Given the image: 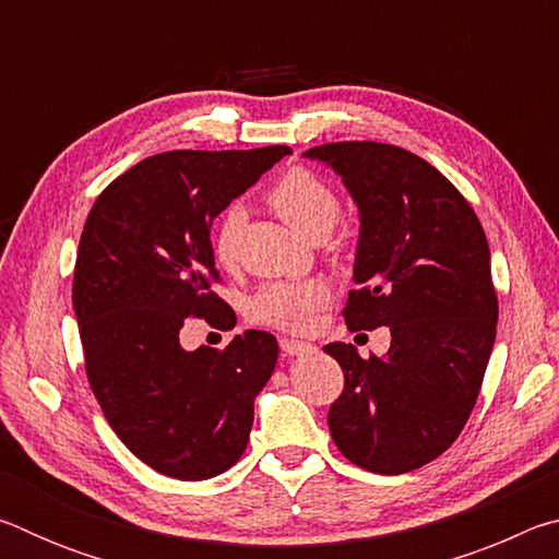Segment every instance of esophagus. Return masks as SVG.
I'll use <instances>...</instances> for the list:
<instances>
[{"label": "esophagus", "mask_w": 559, "mask_h": 559, "mask_svg": "<svg viewBox=\"0 0 559 559\" xmlns=\"http://www.w3.org/2000/svg\"><path fill=\"white\" fill-rule=\"evenodd\" d=\"M281 349L288 357H298V355H308L313 353V345L302 343V340H293V337H281Z\"/></svg>", "instance_id": "obj_1"}]
</instances>
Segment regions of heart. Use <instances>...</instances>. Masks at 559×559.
<instances>
[{
	"instance_id": "1",
	"label": "heart",
	"mask_w": 559,
	"mask_h": 559,
	"mask_svg": "<svg viewBox=\"0 0 559 559\" xmlns=\"http://www.w3.org/2000/svg\"><path fill=\"white\" fill-rule=\"evenodd\" d=\"M269 204L293 229L313 236H325L340 214L337 192L323 177L306 167H293L271 185ZM243 226L241 206H229L216 222L212 249L222 266H234L239 259V236ZM330 300V286L320 278L271 281L257 290L249 302V316L261 325L302 333L313 325L316 313Z\"/></svg>"
}]
</instances>
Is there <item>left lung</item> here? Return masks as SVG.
<instances>
[{
	"label": "left lung",
	"instance_id": "8db88e82",
	"mask_svg": "<svg viewBox=\"0 0 559 559\" xmlns=\"http://www.w3.org/2000/svg\"><path fill=\"white\" fill-rule=\"evenodd\" d=\"M343 177L359 210L349 330L386 325L384 357L323 349L343 367L330 404L335 447L355 466L396 476L441 456L466 427L496 343L498 296L486 231L456 187L396 145L310 147Z\"/></svg>",
	"mask_w": 559,
	"mask_h": 559
}]
</instances>
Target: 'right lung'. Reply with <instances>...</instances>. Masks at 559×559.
<instances>
[{
    "mask_svg": "<svg viewBox=\"0 0 559 559\" xmlns=\"http://www.w3.org/2000/svg\"><path fill=\"white\" fill-rule=\"evenodd\" d=\"M288 153L153 155L103 189L83 226L73 310L91 390L120 441L163 476H219L249 443L276 337L246 330L224 349H185L179 337L189 318L234 328V310L212 290V222Z\"/></svg>",
    "mask_w": 559,
    "mask_h": 559,
    "instance_id": "right-lung-1",
    "label": "right lung"
}]
</instances>
